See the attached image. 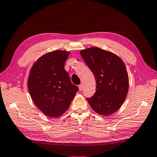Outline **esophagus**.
Returning a JSON list of instances; mask_svg holds the SVG:
<instances>
[{
  "instance_id": "34e87169",
  "label": "esophagus",
  "mask_w": 157,
  "mask_h": 157,
  "mask_svg": "<svg viewBox=\"0 0 157 157\" xmlns=\"http://www.w3.org/2000/svg\"><path fill=\"white\" fill-rule=\"evenodd\" d=\"M82 89H83V85H82V84L78 85V90H79V91H82Z\"/></svg>"
}]
</instances>
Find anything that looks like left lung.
<instances>
[{"label": "left lung", "mask_w": 157, "mask_h": 157, "mask_svg": "<svg viewBox=\"0 0 157 157\" xmlns=\"http://www.w3.org/2000/svg\"><path fill=\"white\" fill-rule=\"evenodd\" d=\"M80 54L96 82V91L87 98L88 103L97 113L113 114L122 105L128 91V75L124 63L117 55L98 47L81 50Z\"/></svg>", "instance_id": "obj_1"}]
</instances>
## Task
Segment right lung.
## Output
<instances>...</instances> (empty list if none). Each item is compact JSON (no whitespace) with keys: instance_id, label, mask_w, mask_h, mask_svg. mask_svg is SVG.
<instances>
[{"instance_id":"obj_1","label":"right lung","mask_w":157,"mask_h":157,"mask_svg":"<svg viewBox=\"0 0 157 157\" xmlns=\"http://www.w3.org/2000/svg\"><path fill=\"white\" fill-rule=\"evenodd\" d=\"M70 51L47 52L35 62L29 72L27 86L35 106L48 117L66 112L78 88L71 82L64 65Z\"/></svg>"}]
</instances>
